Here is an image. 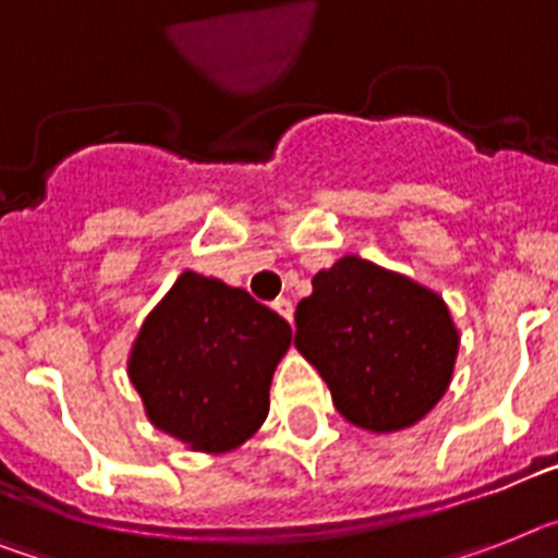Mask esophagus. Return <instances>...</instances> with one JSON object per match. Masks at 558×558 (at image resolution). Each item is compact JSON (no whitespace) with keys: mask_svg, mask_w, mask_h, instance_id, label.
I'll return each instance as SVG.
<instances>
[{"mask_svg":"<svg viewBox=\"0 0 558 558\" xmlns=\"http://www.w3.org/2000/svg\"><path fill=\"white\" fill-rule=\"evenodd\" d=\"M274 311L279 313L284 322H293V302H290V299H276Z\"/></svg>","mask_w":558,"mask_h":558,"instance_id":"esophagus-1","label":"esophagus"}]
</instances>
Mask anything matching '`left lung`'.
<instances>
[{"label":"left lung","instance_id":"8db88e82","mask_svg":"<svg viewBox=\"0 0 558 558\" xmlns=\"http://www.w3.org/2000/svg\"><path fill=\"white\" fill-rule=\"evenodd\" d=\"M293 344L328 381L336 411L393 434L434 411L453 376L459 333L439 293L359 256L313 276Z\"/></svg>","mask_w":558,"mask_h":558}]
</instances>
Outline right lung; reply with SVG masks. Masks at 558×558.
Returning a JSON list of instances; mask_svg holds the SVG:
<instances>
[{
  "label": "right lung",
  "instance_id": "add662e5",
  "mask_svg": "<svg viewBox=\"0 0 558 558\" xmlns=\"http://www.w3.org/2000/svg\"><path fill=\"white\" fill-rule=\"evenodd\" d=\"M290 325L242 288L185 270L147 313L131 373L147 418L191 450L225 453L262 427Z\"/></svg>",
  "mask_w": 558,
  "mask_h": 558
}]
</instances>
